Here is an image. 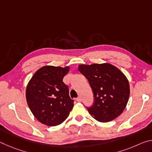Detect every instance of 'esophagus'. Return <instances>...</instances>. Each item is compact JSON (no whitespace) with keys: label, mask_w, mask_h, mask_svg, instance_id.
<instances>
[{"label":"esophagus","mask_w":152,"mask_h":152,"mask_svg":"<svg viewBox=\"0 0 152 152\" xmlns=\"http://www.w3.org/2000/svg\"><path fill=\"white\" fill-rule=\"evenodd\" d=\"M76 101L77 102H81V101H82V99H81L80 97H78V98H77V99H76Z\"/></svg>","instance_id":"obj_1"}]
</instances>
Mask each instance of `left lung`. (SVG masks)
<instances>
[{"label":"left lung","instance_id":"1","mask_svg":"<svg viewBox=\"0 0 152 152\" xmlns=\"http://www.w3.org/2000/svg\"><path fill=\"white\" fill-rule=\"evenodd\" d=\"M78 70L88 80L94 94V105L87 109L91 116L102 123L119 117L127 106L130 94L125 74L109 63L80 64Z\"/></svg>","mask_w":152,"mask_h":152}]
</instances>
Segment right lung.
Here are the masks:
<instances>
[{
  "mask_svg": "<svg viewBox=\"0 0 152 152\" xmlns=\"http://www.w3.org/2000/svg\"><path fill=\"white\" fill-rule=\"evenodd\" d=\"M70 66H45L35 72L26 88V100L34 117L48 126L60 125L73 109L74 100L63 78Z\"/></svg>",
  "mask_w": 152,
  "mask_h": 152,
  "instance_id": "right-lung-1",
  "label": "right lung"
}]
</instances>
